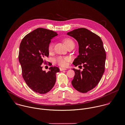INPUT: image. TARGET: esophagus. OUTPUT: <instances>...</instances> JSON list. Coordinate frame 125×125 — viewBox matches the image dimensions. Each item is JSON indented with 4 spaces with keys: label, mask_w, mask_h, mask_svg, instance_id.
<instances>
[{
    "label": "esophagus",
    "mask_w": 125,
    "mask_h": 125,
    "mask_svg": "<svg viewBox=\"0 0 125 125\" xmlns=\"http://www.w3.org/2000/svg\"><path fill=\"white\" fill-rule=\"evenodd\" d=\"M67 69H65V68H60V71H65V70H66Z\"/></svg>",
    "instance_id": "1"
}]
</instances>
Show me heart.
Masks as SVG:
<instances>
[{
    "instance_id": "1",
    "label": "heart",
    "mask_w": 125,
    "mask_h": 125,
    "mask_svg": "<svg viewBox=\"0 0 125 125\" xmlns=\"http://www.w3.org/2000/svg\"><path fill=\"white\" fill-rule=\"evenodd\" d=\"M64 42L66 45L68 47L71 44L74 43L73 41L70 39H66L64 40ZM54 48V44L53 42H50L48 45V51L49 52H52ZM69 59L68 57H65L62 56H59L55 59L54 62L55 63L57 64L58 65L61 67H66L67 66V62L69 61Z\"/></svg>"
}]
</instances>
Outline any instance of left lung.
<instances>
[{
  "label": "left lung",
  "instance_id": "1",
  "mask_svg": "<svg viewBox=\"0 0 125 125\" xmlns=\"http://www.w3.org/2000/svg\"><path fill=\"white\" fill-rule=\"evenodd\" d=\"M67 35L79 44V55L73 64L76 67L82 64L84 67L82 72L73 69L75 75L72 83L79 92L86 93L98 85L105 71L106 55L103 42L99 36L85 28L76 29Z\"/></svg>",
  "mask_w": 125,
  "mask_h": 125
}]
</instances>
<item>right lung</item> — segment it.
Wrapping results in <instances>:
<instances>
[{"instance_id": "1", "label": "right lung", "mask_w": 125, "mask_h": 125, "mask_svg": "<svg viewBox=\"0 0 125 125\" xmlns=\"http://www.w3.org/2000/svg\"><path fill=\"white\" fill-rule=\"evenodd\" d=\"M57 35L52 30L38 28L27 34L20 43L19 61L22 76L28 87L36 93H47L55 83L56 73L59 69L51 67L46 73L42 71V64L45 63L44 58L49 56L51 40Z\"/></svg>"}]
</instances>
